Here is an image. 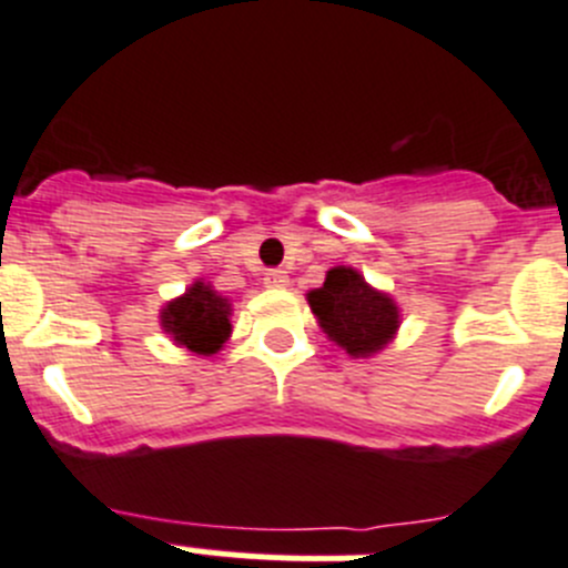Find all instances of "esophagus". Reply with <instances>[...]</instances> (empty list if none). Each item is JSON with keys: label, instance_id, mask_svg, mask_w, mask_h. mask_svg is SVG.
Returning a JSON list of instances; mask_svg holds the SVG:
<instances>
[{"label": "esophagus", "instance_id": "34e87169", "mask_svg": "<svg viewBox=\"0 0 568 568\" xmlns=\"http://www.w3.org/2000/svg\"><path fill=\"white\" fill-rule=\"evenodd\" d=\"M263 283H266L268 288H285L291 280H288V272H283V268H272V272H266Z\"/></svg>", "mask_w": 568, "mask_h": 568}]
</instances>
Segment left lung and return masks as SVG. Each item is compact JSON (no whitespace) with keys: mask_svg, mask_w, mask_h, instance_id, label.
<instances>
[{"mask_svg":"<svg viewBox=\"0 0 568 568\" xmlns=\"http://www.w3.org/2000/svg\"><path fill=\"white\" fill-rule=\"evenodd\" d=\"M322 333L353 358H373L395 342L400 308L353 266H333L320 288L305 294Z\"/></svg>","mask_w":568,"mask_h":568,"instance_id":"left-lung-1","label":"left lung"}]
</instances>
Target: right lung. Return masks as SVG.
<instances>
[{"mask_svg":"<svg viewBox=\"0 0 568 568\" xmlns=\"http://www.w3.org/2000/svg\"><path fill=\"white\" fill-rule=\"evenodd\" d=\"M159 325L176 347L195 356H215L232 336V300L206 280H193L182 296L164 302Z\"/></svg>","mask_w":568,"mask_h":568,"instance_id":"right-lung-1","label":"right lung"}]
</instances>
